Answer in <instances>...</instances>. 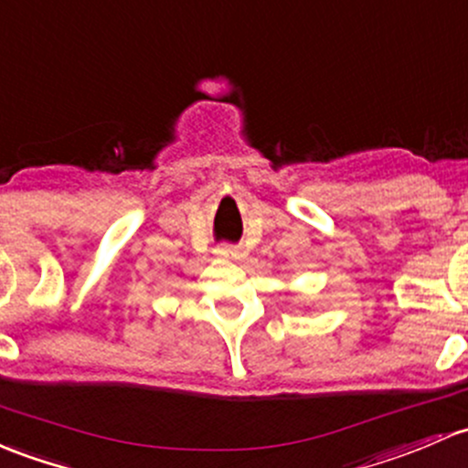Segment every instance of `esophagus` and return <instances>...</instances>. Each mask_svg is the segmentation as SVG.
<instances>
[{"label":"esophagus","mask_w":468,"mask_h":468,"mask_svg":"<svg viewBox=\"0 0 468 468\" xmlns=\"http://www.w3.org/2000/svg\"><path fill=\"white\" fill-rule=\"evenodd\" d=\"M215 255L219 260H226V262H238V260L247 258V250L242 247H229V244H224V247L215 249Z\"/></svg>","instance_id":"34e87169"}]
</instances>
